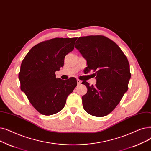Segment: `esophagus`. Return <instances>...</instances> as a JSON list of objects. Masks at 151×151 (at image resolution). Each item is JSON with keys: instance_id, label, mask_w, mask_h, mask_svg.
Wrapping results in <instances>:
<instances>
[{"instance_id": "obj_1", "label": "esophagus", "mask_w": 151, "mask_h": 151, "mask_svg": "<svg viewBox=\"0 0 151 151\" xmlns=\"http://www.w3.org/2000/svg\"><path fill=\"white\" fill-rule=\"evenodd\" d=\"M77 81V84L79 85V84H81V83H82V81H81V80H76Z\"/></svg>"}]
</instances>
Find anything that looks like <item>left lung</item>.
Wrapping results in <instances>:
<instances>
[{
  "mask_svg": "<svg viewBox=\"0 0 151 151\" xmlns=\"http://www.w3.org/2000/svg\"><path fill=\"white\" fill-rule=\"evenodd\" d=\"M75 48L87 61L86 71H96V85L82 83L88 88L82 97L83 108L93 116H106L116 107L128 90L131 73L127 58L119 45L104 36L80 37Z\"/></svg>",
  "mask_w": 151,
  "mask_h": 151,
  "instance_id": "1",
  "label": "left lung"
}]
</instances>
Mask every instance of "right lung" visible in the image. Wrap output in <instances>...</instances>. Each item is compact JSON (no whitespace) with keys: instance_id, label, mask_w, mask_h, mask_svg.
<instances>
[{"instance_id":"add662e5","label":"right lung","mask_w":151,"mask_h":151,"mask_svg":"<svg viewBox=\"0 0 151 151\" xmlns=\"http://www.w3.org/2000/svg\"><path fill=\"white\" fill-rule=\"evenodd\" d=\"M76 39L57 37L37 44L22 62L18 75L21 90L42 115L62 110L76 86L75 78L65 81L56 78L55 73L63 67L65 57L74 49Z\"/></svg>"}]
</instances>
